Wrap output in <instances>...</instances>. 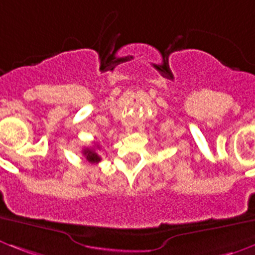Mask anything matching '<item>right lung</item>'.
<instances>
[{
  "mask_svg": "<svg viewBox=\"0 0 255 255\" xmlns=\"http://www.w3.org/2000/svg\"><path fill=\"white\" fill-rule=\"evenodd\" d=\"M96 148L98 147L96 145V147L93 148H84V149H83V154L85 155L87 161L91 162V163H98V162L101 161V157L98 155V153L96 152Z\"/></svg>",
  "mask_w": 255,
  "mask_h": 255,
  "instance_id": "right-lung-1",
  "label": "right lung"
}]
</instances>
